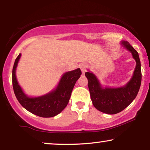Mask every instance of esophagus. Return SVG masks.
<instances>
[{
    "label": "esophagus",
    "mask_w": 150,
    "mask_h": 150,
    "mask_svg": "<svg viewBox=\"0 0 150 150\" xmlns=\"http://www.w3.org/2000/svg\"><path fill=\"white\" fill-rule=\"evenodd\" d=\"M79 67L81 68L83 74H85L86 70H87V65L85 64V63H83V64H81L79 65Z\"/></svg>",
    "instance_id": "obj_1"
}]
</instances>
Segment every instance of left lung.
Masks as SVG:
<instances>
[{"label":"left lung","mask_w":150,"mask_h":150,"mask_svg":"<svg viewBox=\"0 0 150 150\" xmlns=\"http://www.w3.org/2000/svg\"><path fill=\"white\" fill-rule=\"evenodd\" d=\"M125 48L132 52L137 65L132 79L126 86L120 88H102L91 72H86L90 96L93 106L98 110L106 114L118 113L125 109L136 98L141 83V62L137 51L127 42H123Z\"/></svg>","instance_id":"left-lung-1"}]
</instances>
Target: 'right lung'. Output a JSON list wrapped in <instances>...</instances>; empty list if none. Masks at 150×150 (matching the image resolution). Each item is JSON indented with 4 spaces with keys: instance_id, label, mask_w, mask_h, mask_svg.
Masks as SVG:
<instances>
[{
    "instance_id": "1",
    "label": "right lung",
    "mask_w": 150,
    "mask_h": 150,
    "mask_svg": "<svg viewBox=\"0 0 150 150\" xmlns=\"http://www.w3.org/2000/svg\"><path fill=\"white\" fill-rule=\"evenodd\" d=\"M21 54L16 59L12 70V84L14 93L20 104L28 111L42 117H52L62 111L68 104L76 82L82 74L79 68L65 73L58 87L51 93L39 98L26 96L18 85L16 76V69Z\"/></svg>"
}]
</instances>
